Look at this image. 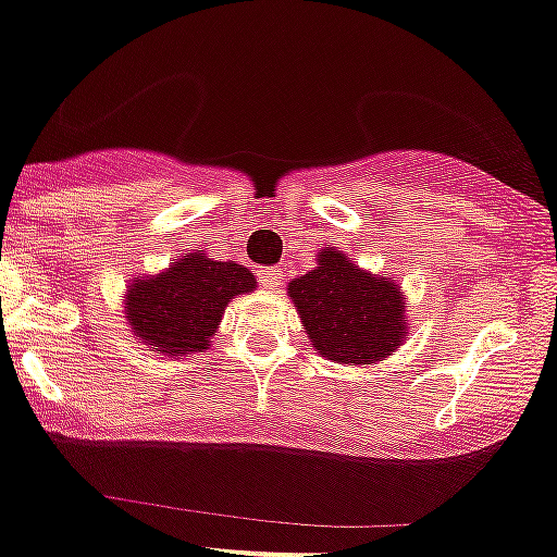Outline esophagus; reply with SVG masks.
<instances>
[{"instance_id":"obj_1","label":"esophagus","mask_w":557,"mask_h":557,"mask_svg":"<svg viewBox=\"0 0 557 557\" xmlns=\"http://www.w3.org/2000/svg\"><path fill=\"white\" fill-rule=\"evenodd\" d=\"M258 277H261V285L267 290H280V285H283V280H285V272L283 269H261V272H258Z\"/></svg>"}]
</instances>
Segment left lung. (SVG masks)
<instances>
[{
    "label": "left lung",
    "instance_id": "obj_1",
    "mask_svg": "<svg viewBox=\"0 0 557 557\" xmlns=\"http://www.w3.org/2000/svg\"><path fill=\"white\" fill-rule=\"evenodd\" d=\"M315 261L288 283L312 348L343 367L388 359L410 326L397 280L367 272L337 247H323Z\"/></svg>",
    "mask_w": 557,
    "mask_h": 557
}]
</instances>
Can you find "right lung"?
<instances>
[{
    "mask_svg": "<svg viewBox=\"0 0 557 557\" xmlns=\"http://www.w3.org/2000/svg\"><path fill=\"white\" fill-rule=\"evenodd\" d=\"M256 274L236 261H214L203 250L182 252L169 269L129 280L124 321L138 343L169 359L209 350L225 307L252 294Z\"/></svg>",
    "mask_w": 557,
    "mask_h": 557,
    "instance_id": "1",
    "label": "right lung"
}]
</instances>
